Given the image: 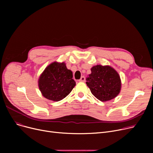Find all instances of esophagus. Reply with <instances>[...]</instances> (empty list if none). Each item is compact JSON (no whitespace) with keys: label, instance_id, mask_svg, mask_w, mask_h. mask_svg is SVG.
<instances>
[{"label":"esophagus","instance_id":"esophagus-1","mask_svg":"<svg viewBox=\"0 0 153 153\" xmlns=\"http://www.w3.org/2000/svg\"><path fill=\"white\" fill-rule=\"evenodd\" d=\"M85 80V77H84V76H82V77H81V79H80L79 80V82H84Z\"/></svg>","mask_w":153,"mask_h":153}]
</instances>
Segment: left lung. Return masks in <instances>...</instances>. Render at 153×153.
Segmentation results:
<instances>
[{"instance_id":"left-lung-1","label":"left lung","mask_w":153,"mask_h":153,"mask_svg":"<svg viewBox=\"0 0 153 153\" xmlns=\"http://www.w3.org/2000/svg\"><path fill=\"white\" fill-rule=\"evenodd\" d=\"M91 93L102 102L115 98L121 90V79L118 72L110 66H94L86 79Z\"/></svg>"}]
</instances>
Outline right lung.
<instances>
[{"label": "right lung", "instance_id": "obj_1", "mask_svg": "<svg viewBox=\"0 0 153 153\" xmlns=\"http://www.w3.org/2000/svg\"><path fill=\"white\" fill-rule=\"evenodd\" d=\"M72 72L66 64L54 62L48 66L38 79L39 89L46 99L58 102L65 98L76 85Z\"/></svg>", "mask_w": 153, "mask_h": 153}]
</instances>
